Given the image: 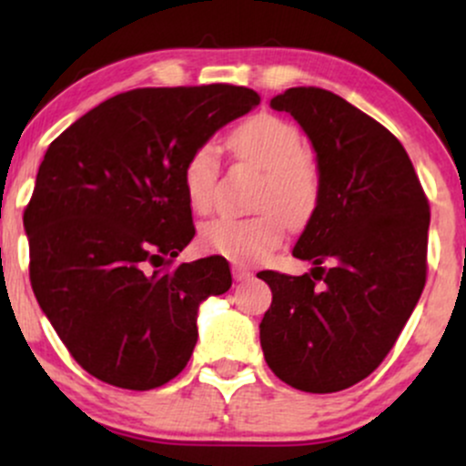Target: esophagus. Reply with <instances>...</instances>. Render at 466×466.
<instances>
[{
	"label": "esophagus",
	"instance_id": "esophagus-1",
	"mask_svg": "<svg viewBox=\"0 0 466 466\" xmlns=\"http://www.w3.org/2000/svg\"><path fill=\"white\" fill-rule=\"evenodd\" d=\"M232 274H234V280L243 282V280H248V278L251 276V271L248 269V267H243V265H234L232 267Z\"/></svg>",
	"mask_w": 466,
	"mask_h": 466
}]
</instances>
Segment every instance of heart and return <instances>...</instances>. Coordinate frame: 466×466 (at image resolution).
Returning a JSON list of instances; mask_svg holds the SVG:
<instances>
[{"label": "heart", "mask_w": 466, "mask_h": 466, "mask_svg": "<svg viewBox=\"0 0 466 466\" xmlns=\"http://www.w3.org/2000/svg\"><path fill=\"white\" fill-rule=\"evenodd\" d=\"M229 148L240 159L265 170L254 217H217L201 228V245L234 263H254L285 237L287 218L311 212L319 195V173L313 157L302 151V133L293 122L274 114H256L229 136ZM218 157L212 144H199L184 164V188L197 212H210L217 201ZM280 207L281 213L275 208Z\"/></svg>", "instance_id": "1"}]
</instances>
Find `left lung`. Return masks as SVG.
<instances>
[{"label":"left lung","mask_w":466,"mask_h":466,"mask_svg":"<svg viewBox=\"0 0 466 466\" xmlns=\"http://www.w3.org/2000/svg\"><path fill=\"white\" fill-rule=\"evenodd\" d=\"M271 109L311 137L319 195L293 248L311 274H258L274 296L260 346L291 388L339 392L377 370L419 302L430 203L403 144L337 94L291 87Z\"/></svg>","instance_id":"8db88e82"}]
</instances>
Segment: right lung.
<instances>
[{"label": "right lung", "instance_id": "obj_1", "mask_svg": "<svg viewBox=\"0 0 466 466\" xmlns=\"http://www.w3.org/2000/svg\"><path fill=\"white\" fill-rule=\"evenodd\" d=\"M260 103L254 89L142 87L105 100L47 147L24 212L30 285L69 355L109 386L184 370L197 309L232 285L223 256L181 263L195 237L184 164Z\"/></svg>", "mask_w": 466, "mask_h": 466}]
</instances>
